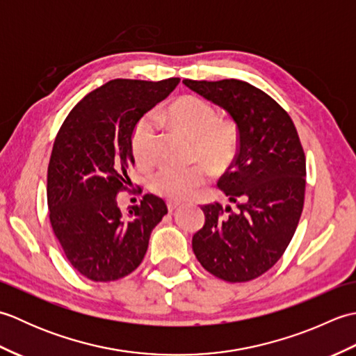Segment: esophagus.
I'll return each instance as SVG.
<instances>
[{
    "mask_svg": "<svg viewBox=\"0 0 356 356\" xmlns=\"http://www.w3.org/2000/svg\"><path fill=\"white\" fill-rule=\"evenodd\" d=\"M180 205H182V203H180V202H176V200H168V203H166V207H168V211H170V213H172L174 209H177Z\"/></svg>",
    "mask_w": 356,
    "mask_h": 356,
    "instance_id": "34e87169",
    "label": "esophagus"
}]
</instances>
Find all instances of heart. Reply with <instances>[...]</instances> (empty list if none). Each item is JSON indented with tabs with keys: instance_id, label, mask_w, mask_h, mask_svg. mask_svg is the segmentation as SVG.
Listing matches in <instances>:
<instances>
[{
	"instance_id": "heart-1",
	"label": "heart",
	"mask_w": 356,
	"mask_h": 356,
	"mask_svg": "<svg viewBox=\"0 0 356 356\" xmlns=\"http://www.w3.org/2000/svg\"><path fill=\"white\" fill-rule=\"evenodd\" d=\"M162 118L193 142L194 159H203L213 168H223L237 151L238 134L228 120L217 119L216 110L197 96H182L174 101ZM131 153L139 165L154 161L156 120L142 118L131 134ZM208 180V168L195 163L188 168H161L149 180L156 194L170 200H185Z\"/></svg>"
}]
</instances>
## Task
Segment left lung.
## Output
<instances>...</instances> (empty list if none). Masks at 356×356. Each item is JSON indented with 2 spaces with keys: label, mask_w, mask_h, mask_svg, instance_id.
I'll use <instances>...</instances> for the list:
<instances>
[{
  "label": "left lung",
  "mask_w": 356,
  "mask_h": 356,
  "mask_svg": "<svg viewBox=\"0 0 356 356\" xmlns=\"http://www.w3.org/2000/svg\"><path fill=\"white\" fill-rule=\"evenodd\" d=\"M184 84L222 107L238 131V149L217 186L237 203L202 207L205 225L193 236L200 264L229 283L249 282L280 260L305 205L306 157L291 116L245 81Z\"/></svg>",
  "instance_id": "left-lung-1"
}]
</instances>
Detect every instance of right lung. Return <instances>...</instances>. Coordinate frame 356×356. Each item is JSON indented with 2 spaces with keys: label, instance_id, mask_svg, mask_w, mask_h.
Masks as SVG:
<instances>
[{
  "label": "right lung",
  "instance_id": "right-lung-1",
  "mask_svg": "<svg viewBox=\"0 0 356 356\" xmlns=\"http://www.w3.org/2000/svg\"><path fill=\"white\" fill-rule=\"evenodd\" d=\"M179 82L110 81L74 105L59 128L47 170L50 223L67 260L88 280L105 283L131 274L147 254L151 231L168 213L162 199L145 194L124 216L116 197L130 182L136 124Z\"/></svg>",
  "mask_w": 356,
  "mask_h": 356
}]
</instances>
